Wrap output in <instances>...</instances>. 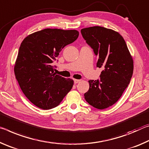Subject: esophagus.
<instances>
[{"label":"esophagus","instance_id":"34e87169","mask_svg":"<svg viewBox=\"0 0 149 149\" xmlns=\"http://www.w3.org/2000/svg\"><path fill=\"white\" fill-rule=\"evenodd\" d=\"M80 81V80H78V79H74V84H77Z\"/></svg>","mask_w":149,"mask_h":149}]
</instances>
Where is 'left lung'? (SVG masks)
Masks as SVG:
<instances>
[{
  "instance_id": "obj_1",
  "label": "left lung",
  "mask_w": 149,
  "mask_h": 149,
  "mask_svg": "<svg viewBox=\"0 0 149 149\" xmlns=\"http://www.w3.org/2000/svg\"><path fill=\"white\" fill-rule=\"evenodd\" d=\"M82 37L98 59L96 67L102 68L100 79L90 80L84 98L94 108L103 109L120 98L130 84L133 61L123 38L117 31L101 26L81 30Z\"/></svg>"
}]
</instances>
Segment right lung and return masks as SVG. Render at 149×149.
Listing matches in <instances>:
<instances>
[{
    "mask_svg": "<svg viewBox=\"0 0 149 149\" xmlns=\"http://www.w3.org/2000/svg\"><path fill=\"white\" fill-rule=\"evenodd\" d=\"M79 35L75 30L47 28L30 34L22 42L14 74L23 93L38 108L57 106L72 88L73 80L56 74L53 63Z\"/></svg>",
    "mask_w": 149,
    "mask_h": 149,
    "instance_id": "right-lung-1",
    "label": "right lung"
}]
</instances>
